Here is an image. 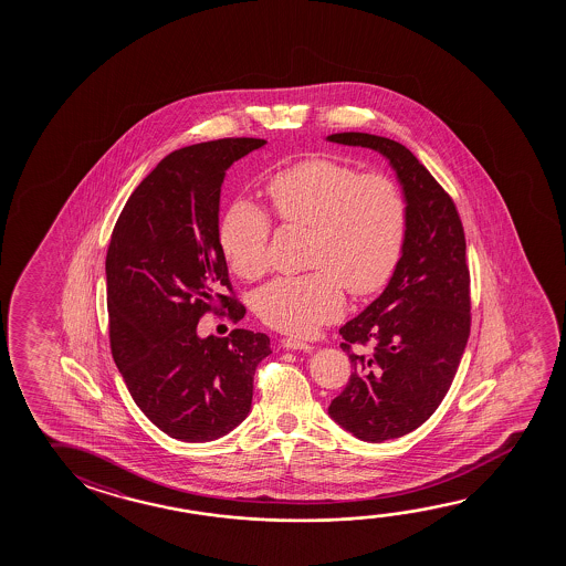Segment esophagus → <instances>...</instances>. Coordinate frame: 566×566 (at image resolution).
Instances as JSON below:
<instances>
[{"instance_id": "esophagus-1", "label": "esophagus", "mask_w": 566, "mask_h": 566, "mask_svg": "<svg viewBox=\"0 0 566 566\" xmlns=\"http://www.w3.org/2000/svg\"><path fill=\"white\" fill-rule=\"evenodd\" d=\"M282 347H284V349H294V352H312V349H314L310 343L296 339V337H286V339H282Z\"/></svg>"}]
</instances>
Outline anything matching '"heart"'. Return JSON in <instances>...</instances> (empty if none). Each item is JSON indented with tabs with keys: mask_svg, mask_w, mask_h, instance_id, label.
I'll use <instances>...</instances> for the list:
<instances>
[{
	"mask_svg": "<svg viewBox=\"0 0 566 566\" xmlns=\"http://www.w3.org/2000/svg\"><path fill=\"white\" fill-rule=\"evenodd\" d=\"M266 195L284 223L312 229L314 272L280 276L256 296L264 324L310 335L342 314L343 286L355 296L377 292L397 266L407 207L389 177L361 176L332 159H307L270 177ZM270 219L249 201L224 213L219 242L232 272L254 280L269 269Z\"/></svg>",
	"mask_w": 566,
	"mask_h": 566,
	"instance_id": "b5f03b06",
	"label": "heart"
}]
</instances>
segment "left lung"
Here are the masks:
<instances>
[{
  "instance_id": "obj_1",
  "label": "left lung",
  "mask_w": 566,
  "mask_h": 566,
  "mask_svg": "<svg viewBox=\"0 0 566 566\" xmlns=\"http://www.w3.org/2000/svg\"><path fill=\"white\" fill-rule=\"evenodd\" d=\"M327 142L369 148L389 161L407 207L402 249L379 297L343 325L352 379L327 415L363 442L412 432L454 380L470 335V272L455 205L427 167L395 139L337 132ZM369 344V356L350 352Z\"/></svg>"
}]
</instances>
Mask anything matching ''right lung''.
Wrapping results in <instances>:
<instances>
[{"label":"right lung","instance_id":"1","mask_svg":"<svg viewBox=\"0 0 566 566\" xmlns=\"http://www.w3.org/2000/svg\"><path fill=\"white\" fill-rule=\"evenodd\" d=\"M266 139L224 138L177 149L130 195L112 231L106 292L112 357L139 410L181 442H211L249 417L252 380L269 335L234 329L201 337L211 306L247 310L219 242L227 169Z\"/></svg>","mask_w":566,"mask_h":566}]
</instances>
